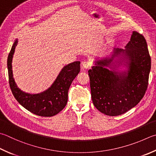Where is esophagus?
I'll use <instances>...</instances> for the list:
<instances>
[{
	"mask_svg": "<svg viewBox=\"0 0 156 156\" xmlns=\"http://www.w3.org/2000/svg\"><path fill=\"white\" fill-rule=\"evenodd\" d=\"M82 66H83V67L84 69H89L91 67V63L90 61H84L82 62Z\"/></svg>",
	"mask_w": 156,
	"mask_h": 156,
	"instance_id": "obj_1",
	"label": "esophagus"
}]
</instances>
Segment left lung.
<instances>
[{
    "instance_id": "left-lung-1",
    "label": "left lung",
    "mask_w": 156,
    "mask_h": 156,
    "mask_svg": "<svg viewBox=\"0 0 156 156\" xmlns=\"http://www.w3.org/2000/svg\"><path fill=\"white\" fill-rule=\"evenodd\" d=\"M150 70L145 39L133 31L125 49L114 48L110 56L94 61L88 70L94 105L109 116L127 112L145 95Z\"/></svg>"
}]
</instances>
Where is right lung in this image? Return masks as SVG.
<instances>
[{"label": "right lung", "mask_w": 156, "mask_h": 156, "mask_svg": "<svg viewBox=\"0 0 156 156\" xmlns=\"http://www.w3.org/2000/svg\"><path fill=\"white\" fill-rule=\"evenodd\" d=\"M17 45V39L15 40L7 58L9 82L14 97L23 107L37 115H55L66 105L69 87L80 72V62L76 61L64 66L51 86L43 92L26 93L17 87L13 78L12 60Z\"/></svg>", "instance_id": "right-lung-1"}]
</instances>
